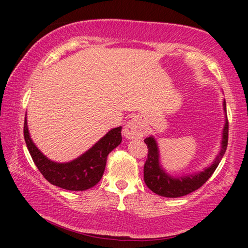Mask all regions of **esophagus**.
<instances>
[{"instance_id": "obj_1", "label": "esophagus", "mask_w": 248, "mask_h": 248, "mask_svg": "<svg viewBox=\"0 0 248 248\" xmlns=\"http://www.w3.org/2000/svg\"><path fill=\"white\" fill-rule=\"evenodd\" d=\"M145 133H147V125H145L144 121L140 116H135L132 118L123 128L124 137L128 139V140L141 139Z\"/></svg>"}]
</instances>
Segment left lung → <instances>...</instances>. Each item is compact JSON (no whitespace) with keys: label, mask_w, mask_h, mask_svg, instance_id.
Listing matches in <instances>:
<instances>
[{"label":"left lung","mask_w":248,"mask_h":248,"mask_svg":"<svg viewBox=\"0 0 248 248\" xmlns=\"http://www.w3.org/2000/svg\"><path fill=\"white\" fill-rule=\"evenodd\" d=\"M223 110H225V126L222 130L221 148L215 160L209 167H205L202 171L182 176H171L162 168L160 164V155L155 139L149 137L144 140L148 145V159L144 164V182L145 185L155 194L165 198H179L187 195L201 187L218 167L219 162L225 155L228 144V120H227L226 100H223Z\"/></svg>","instance_id":"left-lung-1"}]
</instances>
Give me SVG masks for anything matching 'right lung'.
<instances>
[{"instance_id":"add662e5","label":"right lung","mask_w":248,"mask_h":248,"mask_svg":"<svg viewBox=\"0 0 248 248\" xmlns=\"http://www.w3.org/2000/svg\"><path fill=\"white\" fill-rule=\"evenodd\" d=\"M121 132L122 126L115 127L80 157L69 162H56L47 158L32 142L27 117L23 126L27 148L37 168L50 184L67 191H86L98 184L106 167L107 155L121 144Z\"/></svg>"}]
</instances>
